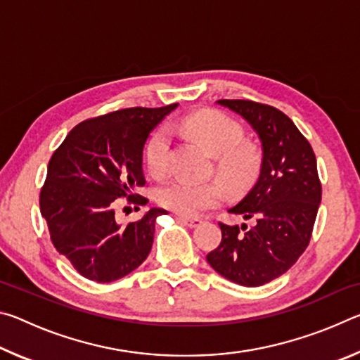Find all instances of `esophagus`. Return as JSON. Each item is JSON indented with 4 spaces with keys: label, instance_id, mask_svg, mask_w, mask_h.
Returning a JSON list of instances; mask_svg holds the SVG:
<instances>
[{
    "label": "esophagus",
    "instance_id": "1",
    "mask_svg": "<svg viewBox=\"0 0 360 360\" xmlns=\"http://www.w3.org/2000/svg\"><path fill=\"white\" fill-rule=\"evenodd\" d=\"M176 219H178V221H181V222H184V224H186V225H188V227H191V229L198 227V225L202 224V219H200V217H184V216H176Z\"/></svg>",
    "mask_w": 360,
    "mask_h": 360
}]
</instances>
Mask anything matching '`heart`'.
Returning <instances> with one entry per match:
<instances>
[{"label":"heart","mask_w":360,"mask_h":360,"mask_svg":"<svg viewBox=\"0 0 360 360\" xmlns=\"http://www.w3.org/2000/svg\"><path fill=\"white\" fill-rule=\"evenodd\" d=\"M176 130L197 139L216 155L217 172L231 186L246 182L254 174L259 154L251 144L240 143L243 130L238 124L219 112L188 115L174 125ZM172 136L168 129H158L146 146V163L152 174H163L168 168ZM224 187L214 179L195 181L173 178L157 188L158 203L182 216H195L214 208L224 200Z\"/></svg>","instance_id":"obj_1"}]
</instances>
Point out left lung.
I'll return each instance as SVG.
<instances>
[{"instance_id":"left-lung-1","label":"left lung","mask_w":360,"mask_h":360,"mask_svg":"<svg viewBox=\"0 0 360 360\" xmlns=\"http://www.w3.org/2000/svg\"><path fill=\"white\" fill-rule=\"evenodd\" d=\"M255 131L262 162L254 186L229 212L251 225L219 224L222 241L206 255L219 275L246 288L281 276L311 238L321 182L311 146L279 109L248 100H219Z\"/></svg>"}]
</instances>
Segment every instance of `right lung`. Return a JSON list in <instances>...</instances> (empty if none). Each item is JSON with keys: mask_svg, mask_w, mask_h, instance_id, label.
<instances>
[{"mask_svg": "<svg viewBox=\"0 0 360 360\" xmlns=\"http://www.w3.org/2000/svg\"><path fill=\"white\" fill-rule=\"evenodd\" d=\"M178 103L163 108H129L76 125L47 167L39 206L51 240L84 278L112 283L148 259L157 217L150 208L136 222L115 221L117 198L146 205L133 195L144 186L143 149L149 133ZM139 210V208H138Z\"/></svg>", "mask_w": 360, "mask_h": 360, "instance_id": "add662e5", "label": "right lung"}]
</instances>
